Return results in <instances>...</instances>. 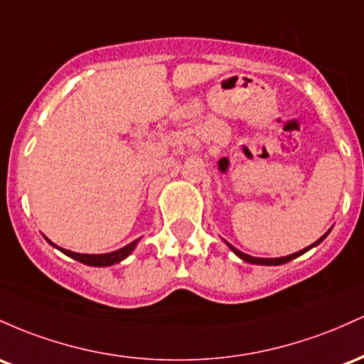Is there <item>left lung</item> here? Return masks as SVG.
Masks as SVG:
<instances>
[{"label":"left lung","mask_w":364,"mask_h":364,"mask_svg":"<svg viewBox=\"0 0 364 364\" xmlns=\"http://www.w3.org/2000/svg\"><path fill=\"white\" fill-rule=\"evenodd\" d=\"M330 232V230H328ZM328 232H326L325 235H321L320 239L316 240V242H313L311 246H308V247H304V249H301L299 252H294V255H289V256H282V258H255V256H249V255H246V252H242V251H239V249H235L234 246H232V244H228L227 242V246L232 249V251L235 252L237 256H239L240 259L242 261H246V263H252V264H267V267H272V264H284V263H289V261L291 259H294V258H297V256H301V255H304L306 251H309V249L311 247H314V246H318V244L321 242V240L325 239L326 235H328Z\"/></svg>","instance_id":"obj_1"}]
</instances>
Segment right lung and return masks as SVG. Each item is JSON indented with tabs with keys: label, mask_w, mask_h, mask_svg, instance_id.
I'll return each instance as SVG.
<instances>
[{
	"label": "right lung",
	"mask_w": 364,
	"mask_h": 364,
	"mask_svg": "<svg viewBox=\"0 0 364 364\" xmlns=\"http://www.w3.org/2000/svg\"><path fill=\"white\" fill-rule=\"evenodd\" d=\"M44 239H46V237H44ZM46 240L51 244V246H55V244H53L50 239H46ZM139 240H141V239L132 240V242L127 244L125 247L118 249V251H113V252H106V255H80V252L68 251V249H61L58 246H55V247L60 249L63 255L70 256V258L80 261V263H84V264H89V267H112V264L120 263V261H124L125 258H127L130 252L136 249Z\"/></svg>",
	"instance_id": "obj_1"
}]
</instances>
